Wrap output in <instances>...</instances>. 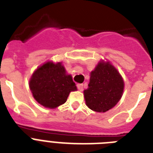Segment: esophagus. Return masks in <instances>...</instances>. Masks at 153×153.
Wrapping results in <instances>:
<instances>
[{
	"instance_id": "1",
	"label": "esophagus",
	"mask_w": 153,
	"mask_h": 153,
	"mask_svg": "<svg viewBox=\"0 0 153 153\" xmlns=\"http://www.w3.org/2000/svg\"><path fill=\"white\" fill-rule=\"evenodd\" d=\"M77 88L79 89L80 91H82V90H83V84H82V83L77 84Z\"/></svg>"
}]
</instances>
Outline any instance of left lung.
Here are the masks:
<instances>
[{"instance_id": "obj_1", "label": "left lung", "mask_w": 153, "mask_h": 153, "mask_svg": "<svg viewBox=\"0 0 153 153\" xmlns=\"http://www.w3.org/2000/svg\"><path fill=\"white\" fill-rule=\"evenodd\" d=\"M123 90V79L116 68L109 62H100L91 72L88 88L84 91L86 105L94 111H108L121 99Z\"/></svg>"}]
</instances>
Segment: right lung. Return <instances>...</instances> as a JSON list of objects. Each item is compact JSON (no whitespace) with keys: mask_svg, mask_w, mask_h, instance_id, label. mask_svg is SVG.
Masks as SVG:
<instances>
[{"mask_svg":"<svg viewBox=\"0 0 153 153\" xmlns=\"http://www.w3.org/2000/svg\"><path fill=\"white\" fill-rule=\"evenodd\" d=\"M29 85L35 99L51 109L65 103L71 91L77 90L61 62H48L39 67L32 74Z\"/></svg>","mask_w":153,"mask_h":153,"instance_id":"right-lung-1","label":"right lung"}]
</instances>
